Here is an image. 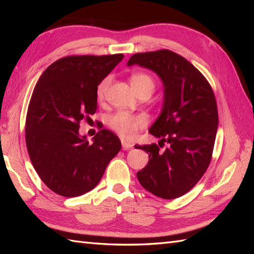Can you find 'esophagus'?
Here are the masks:
<instances>
[{"instance_id": "34e87169", "label": "esophagus", "mask_w": 254, "mask_h": 254, "mask_svg": "<svg viewBox=\"0 0 254 254\" xmlns=\"http://www.w3.org/2000/svg\"><path fill=\"white\" fill-rule=\"evenodd\" d=\"M133 148V145L127 143L126 141H122V149L123 150H128V149H132Z\"/></svg>"}]
</instances>
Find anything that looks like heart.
Masks as SVG:
<instances>
[{
    "instance_id": "1",
    "label": "heart",
    "mask_w": 254,
    "mask_h": 254,
    "mask_svg": "<svg viewBox=\"0 0 254 254\" xmlns=\"http://www.w3.org/2000/svg\"><path fill=\"white\" fill-rule=\"evenodd\" d=\"M110 82V77H106L101 80L97 87V98L99 100L105 98ZM131 85L136 94L142 93V91H148L152 95L155 89L154 79L145 73L133 74L131 77ZM146 123L147 120L145 117L131 115V113L124 111L117 112L108 118V126L124 139H133L137 131L146 126Z\"/></svg>"
}]
</instances>
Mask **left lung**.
Here are the masks:
<instances>
[{
  "instance_id": "obj_1",
  "label": "left lung",
  "mask_w": 254,
  "mask_h": 254,
  "mask_svg": "<svg viewBox=\"0 0 254 254\" xmlns=\"http://www.w3.org/2000/svg\"><path fill=\"white\" fill-rule=\"evenodd\" d=\"M152 69L164 84V105L149 133L169 144L135 145L149 156L136 176L145 190L172 199L189 192L212 159L218 126L214 91L207 79L185 58L170 50L135 53L127 62Z\"/></svg>"
}]
</instances>
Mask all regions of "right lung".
Returning a JSON list of instances; mask_svg holds the SVG:
<instances>
[{"mask_svg":"<svg viewBox=\"0 0 254 254\" xmlns=\"http://www.w3.org/2000/svg\"><path fill=\"white\" fill-rule=\"evenodd\" d=\"M123 58L122 53L62 58L47 67L32 91L27 150L38 176L59 195L74 197L93 190L120 152L113 132L100 128L89 143L78 128L96 112L98 85Z\"/></svg>","mask_w":254,"mask_h":254,"instance_id":"1","label":"right lung"}]
</instances>
